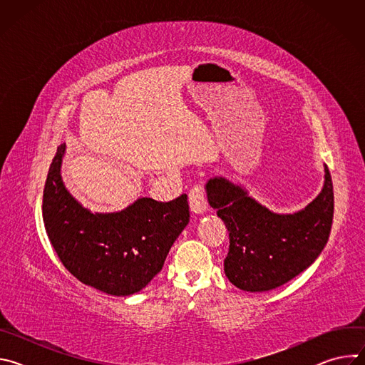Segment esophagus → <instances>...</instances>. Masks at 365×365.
<instances>
[{"label": "esophagus", "mask_w": 365, "mask_h": 365, "mask_svg": "<svg viewBox=\"0 0 365 365\" xmlns=\"http://www.w3.org/2000/svg\"><path fill=\"white\" fill-rule=\"evenodd\" d=\"M189 205L195 214H203L207 210L206 193L202 185H195L189 192Z\"/></svg>", "instance_id": "esophagus-1"}]
</instances>
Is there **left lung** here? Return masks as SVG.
<instances>
[{
  "label": "left lung",
  "instance_id": "8db88e82",
  "mask_svg": "<svg viewBox=\"0 0 365 365\" xmlns=\"http://www.w3.org/2000/svg\"><path fill=\"white\" fill-rule=\"evenodd\" d=\"M205 189L230 231L225 276L241 290L269 292L287 283L314 263L328 242L334 186L327 165L321 193L294 214L270 211L221 176L207 180Z\"/></svg>",
  "mask_w": 365,
  "mask_h": 365
}]
</instances>
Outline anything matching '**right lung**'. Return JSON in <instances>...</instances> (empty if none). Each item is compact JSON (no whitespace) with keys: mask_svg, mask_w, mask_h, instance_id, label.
Instances as JSON below:
<instances>
[{"mask_svg":"<svg viewBox=\"0 0 365 365\" xmlns=\"http://www.w3.org/2000/svg\"><path fill=\"white\" fill-rule=\"evenodd\" d=\"M58 147L43 192V221L61 262L79 282L113 296H130L158 274L189 222L187 196L170 202L138 197L125 210L91 212L65 187Z\"/></svg>","mask_w":365,"mask_h":365,"instance_id":"right-lung-1","label":"right lung"}]
</instances>
